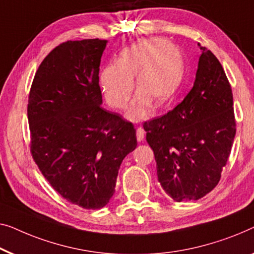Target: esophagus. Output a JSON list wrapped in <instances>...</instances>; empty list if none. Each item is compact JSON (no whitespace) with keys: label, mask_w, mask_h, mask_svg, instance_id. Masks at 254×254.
Wrapping results in <instances>:
<instances>
[{"label":"esophagus","mask_w":254,"mask_h":254,"mask_svg":"<svg viewBox=\"0 0 254 254\" xmlns=\"http://www.w3.org/2000/svg\"><path fill=\"white\" fill-rule=\"evenodd\" d=\"M144 136H145V131L143 128H137V130H136V137H137V141L138 142H142L143 139H144Z\"/></svg>","instance_id":"obj_1"}]
</instances>
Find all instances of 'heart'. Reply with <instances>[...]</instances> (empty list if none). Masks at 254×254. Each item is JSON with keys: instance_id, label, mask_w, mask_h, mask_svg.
Instances as JSON below:
<instances>
[{"instance_id": "1", "label": "heart", "mask_w": 254, "mask_h": 254, "mask_svg": "<svg viewBox=\"0 0 254 254\" xmlns=\"http://www.w3.org/2000/svg\"><path fill=\"white\" fill-rule=\"evenodd\" d=\"M185 61L174 46L160 39H142L121 51L117 64L101 71L100 83L106 102L115 109H124L134 90L138 95L127 112L130 121L148 117L149 101L161 106L170 101L181 86Z\"/></svg>"}]
</instances>
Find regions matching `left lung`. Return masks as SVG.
<instances>
[{
    "instance_id": "left-lung-1",
    "label": "left lung",
    "mask_w": 254,
    "mask_h": 254,
    "mask_svg": "<svg viewBox=\"0 0 254 254\" xmlns=\"http://www.w3.org/2000/svg\"><path fill=\"white\" fill-rule=\"evenodd\" d=\"M193 86L183 101L144 124L158 181L175 201L197 200L215 188L236 135L231 87L221 64L200 47Z\"/></svg>"
}]
</instances>
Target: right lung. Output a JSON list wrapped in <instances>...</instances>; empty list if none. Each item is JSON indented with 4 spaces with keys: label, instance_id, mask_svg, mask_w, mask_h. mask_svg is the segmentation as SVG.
<instances>
[{
    "label": "right lung",
    "instance_id": "add662e5",
    "mask_svg": "<svg viewBox=\"0 0 254 254\" xmlns=\"http://www.w3.org/2000/svg\"><path fill=\"white\" fill-rule=\"evenodd\" d=\"M108 40L67 41L39 66L28 97L31 152L69 203L100 209L115 193L124 158L137 145L128 121L102 108L100 65Z\"/></svg>",
    "mask_w": 254,
    "mask_h": 254
}]
</instances>
